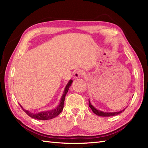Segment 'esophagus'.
Segmentation results:
<instances>
[{
  "label": "esophagus",
  "mask_w": 148,
  "mask_h": 148,
  "mask_svg": "<svg viewBox=\"0 0 148 148\" xmlns=\"http://www.w3.org/2000/svg\"><path fill=\"white\" fill-rule=\"evenodd\" d=\"M83 74V71L81 70H77L74 73V77L75 78H80V76Z\"/></svg>",
  "instance_id": "obj_1"
}]
</instances>
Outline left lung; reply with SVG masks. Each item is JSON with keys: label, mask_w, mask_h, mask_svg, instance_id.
<instances>
[{"label": "left lung", "mask_w": 148, "mask_h": 148, "mask_svg": "<svg viewBox=\"0 0 148 148\" xmlns=\"http://www.w3.org/2000/svg\"><path fill=\"white\" fill-rule=\"evenodd\" d=\"M89 101V106L90 107V108L91 110L93 111V112L98 116H103V117H108V116H115L120 114L121 113L123 112L125 110L126 108H124L123 110L119 111H114V112H106V111H102L101 110H97L95 107H94L91 104V102L90 101V99H88Z\"/></svg>", "instance_id": "8db88e82"}]
</instances>
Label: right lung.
<instances>
[{
  "mask_svg": "<svg viewBox=\"0 0 148 148\" xmlns=\"http://www.w3.org/2000/svg\"><path fill=\"white\" fill-rule=\"evenodd\" d=\"M72 82H73L72 79H70L69 82L67 83L64 89V91H63V93L62 94V97L60 98V101L59 105L52 110H46V111H41V112H39L37 113H32L29 111L25 110L21 105V104H19V105L21 106L22 109L31 118H33L34 119H40V120H47V119H53V118H55L56 116H57L60 113L62 112V111L63 110L65 96L68 92V91H69L70 86L71 85V83H72Z\"/></svg>",
  "mask_w": 148,
  "mask_h": 148,
  "instance_id": "1",
  "label": "right lung"
}]
</instances>
